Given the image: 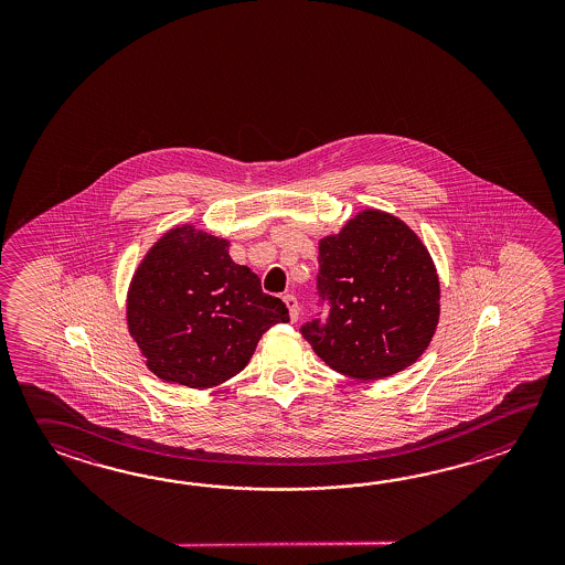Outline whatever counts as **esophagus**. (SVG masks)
Listing matches in <instances>:
<instances>
[{"instance_id":"34e87169","label":"esophagus","mask_w":565,"mask_h":565,"mask_svg":"<svg viewBox=\"0 0 565 565\" xmlns=\"http://www.w3.org/2000/svg\"><path fill=\"white\" fill-rule=\"evenodd\" d=\"M285 305H287L288 307V315H290V321H292V323H295V321H299L300 307L297 297H292V295H287V297H285Z\"/></svg>"}]
</instances>
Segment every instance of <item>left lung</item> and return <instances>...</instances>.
<instances>
[{"label":"left lung","mask_w":565,"mask_h":565,"mask_svg":"<svg viewBox=\"0 0 565 565\" xmlns=\"http://www.w3.org/2000/svg\"><path fill=\"white\" fill-rule=\"evenodd\" d=\"M327 323L300 331L335 372L375 382L420 360L440 319L433 256L404 220L367 207L319 241Z\"/></svg>","instance_id":"obj_1"}]
</instances>
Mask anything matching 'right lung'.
Wrapping results in <instances>:
<instances>
[{
  "label": "right lung",
  "mask_w": 565,
  "mask_h": 565,
  "mask_svg": "<svg viewBox=\"0 0 565 565\" xmlns=\"http://www.w3.org/2000/svg\"><path fill=\"white\" fill-rule=\"evenodd\" d=\"M230 241L173 226L145 253L127 290V329L147 370L168 384L210 390L246 367L288 309L230 258Z\"/></svg>",
  "instance_id": "1"
}]
</instances>
